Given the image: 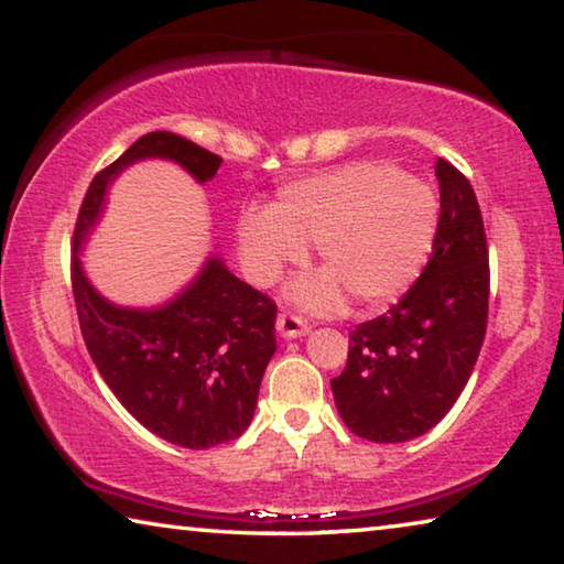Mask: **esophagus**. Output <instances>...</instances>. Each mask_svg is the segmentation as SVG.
I'll return each mask as SVG.
<instances>
[{
  "label": "esophagus",
  "instance_id": "34e87169",
  "mask_svg": "<svg viewBox=\"0 0 564 564\" xmlns=\"http://www.w3.org/2000/svg\"><path fill=\"white\" fill-rule=\"evenodd\" d=\"M275 330H279V336L291 340V338H301L305 336V333L311 330L308 323H305L303 318L293 316V313H281L279 321H275Z\"/></svg>",
  "mask_w": 564,
  "mask_h": 564
}]
</instances>
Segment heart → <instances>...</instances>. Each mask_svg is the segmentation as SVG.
Segmentation results:
<instances>
[{"mask_svg":"<svg viewBox=\"0 0 564 564\" xmlns=\"http://www.w3.org/2000/svg\"><path fill=\"white\" fill-rule=\"evenodd\" d=\"M437 231L433 188L398 166L352 161L283 186L265 208H246L236 246L248 279L271 285L316 246L326 273L291 289L311 313H338L346 293L360 308L388 303L423 269Z\"/></svg>","mask_w":564,"mask_h":564,"instance_id":"obj_1","label":"heart"}]
</instances>
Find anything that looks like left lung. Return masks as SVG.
I'll return each instance as SVG.
<instances>
[{"label":"left lung","instance_id":"8db88e82","mask_svg":"<svg viewBox=\"0 0 564 564\" xmlns=\"http://www.w3.org/2000/svg\"><path fill=\"white\" fill-rule=\"evenodd\" d=\"M441 221L433 256L386 316L350 333L348 362L330 380L352 433L373 443L425 435L460 398L488 328L490 265L482 214L460 171L437 159Z\"/></svg>","mask_w":564,"mask_h":564}]
</instances>
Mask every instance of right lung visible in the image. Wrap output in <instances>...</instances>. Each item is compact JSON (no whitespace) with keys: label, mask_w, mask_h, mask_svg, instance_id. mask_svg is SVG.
Listing matches in <instances>:
<instances>
[{"label":"right lung","mask_w":564,"mask_h":564,"mask_svg":"<svg viewBox=\"0 0 564 564\" xmlns=\"http://www.w3.org/2000/svg\"><path fill=\"white\" fill-rule=\"evenodd\" d=\"M164 159L198 184L221 156L171 131H151L94 176L74 228L72 289L94 366L129 413L164 441L206 451L251 425L265 366L275 352V303L208 256L174 299L151 308L111 303L94 289L82 248L99 224L107 191L137 161Z\"/></svg>","instance_id":"obj_1"}]
</instances>
